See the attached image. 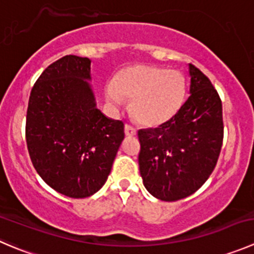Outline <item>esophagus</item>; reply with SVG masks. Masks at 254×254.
<instances>
[{"label":"esophagus","instance_id":"1","mask_svg":"<svg viewBox=\"0 0 254 254\" xmlns=\"http://www.w3.org/2000/svg\"><path fill=\"white\" fill-rule=\"evenodd\" d=\"M124 131H125V135H127V136H129V137L135 136V135H136V129H135V127H130V125H125Z\"/></svg>","mask_w":254,"mask_h":254}]
</instances>
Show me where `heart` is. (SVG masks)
Wrapping results in <instances>:
<instances>
[{"label":"heart","instance_id":"1","mask_svg":"<svg viewBox=\"0 0 254 254\" xmlns=\"http://www.w3.org/2000/svg\"><path fill=\"white\" fill-rule=\"evenodd\" d=\"M184 74L156 65H134L120 70L105 87V99L114 108L130 100V113L139 124L157 127L174 119L186 99Z\"/></svg>","mask_w":254,"mask_h":254}]
</instances>
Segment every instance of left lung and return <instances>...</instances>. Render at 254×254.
Returning <instances> with one entry per match:
<instances>
[{"label":"left lung","mask_w":254,"mask_h":254,"mask_svg":"<svg viewBox=\"0 0 254 254\" xmlns=\"http://www.w3.org/2000/svg\"><path fill=\"white\" fill-rule=\"evenodd\" d=\"M190 97L176 117L139 130V169L145 189L161 201L196 192L217 164L223 140L222 103L212 83L189 64Z\"/></svg>","instance_id":"obj_1"}]
</instances>
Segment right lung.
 I'll use <instances>...</instances> for the list:
<instances>
[{
	"label": "right lung",
	"instance_id": "right-lung-1",
	"mask_svg": "<svg viewBox=\"0 0 254 254\" xmlns=\"http://www.w3.org/2000/svg\"><path fill=\"white\" fill-rule=\"evenodd\" d=\"M89 58L65 56L39 75L29 95L26 140L34 169L57 192L94 195L107 182L124 124L97 108Z\"/></svg>",
	"mask_w": 254,
	"mask_h": 254
}]
</instances>
